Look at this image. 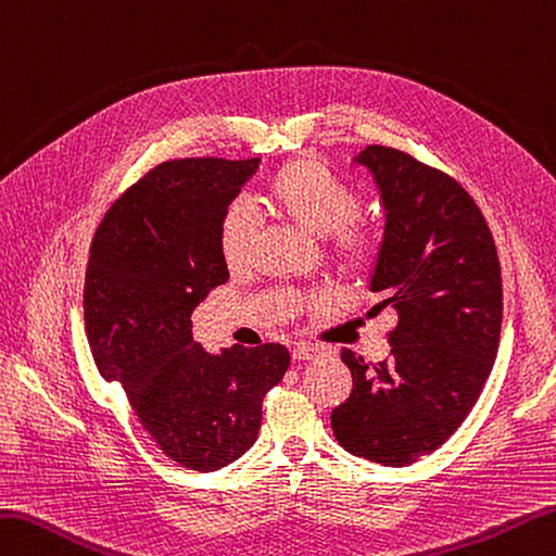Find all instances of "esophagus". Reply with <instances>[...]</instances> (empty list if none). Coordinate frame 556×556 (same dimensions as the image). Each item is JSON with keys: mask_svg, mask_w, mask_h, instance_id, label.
Returning a JSON list of instances; mask_svg holds the SVG:
<instances>
[{"mask_svg": "<svg viewBox=\"0 0 556 556\" xmlns=\"http://www.w3.org/2000/svg\"><path fill=\"white\" fill-rule=\"evenodd\" d=\"M293 362H313V358L323 356V350H318V346H311V344H299L293 346Z\"/></svg>", "mask_w": 556, "mask_h": 556, "instance_id": "esophagus-1", "label": "esophagus"}]
</instances>
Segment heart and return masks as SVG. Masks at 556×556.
<instances>
[{"mask_svg":"<svg viewBox=\"0 0 556 556\" xmlns=\"http://www.w3.org/2000/svg\"><path fill=\"white\" fill-rule=\"evenodd\" d=\"M265 200L277 214L318 238H328L344 267L366 263L374 238L352 224L358 198L350 185L330 173L318 159H296L281 166L265 185ZM255 219L243 202L226 206L219 222V250L228 267L241 265L253 243Z\"/></svg>","mask_w":556,"mask_h":556,"instance_id":"b5f03b06","label":"heart"}]
</instances>
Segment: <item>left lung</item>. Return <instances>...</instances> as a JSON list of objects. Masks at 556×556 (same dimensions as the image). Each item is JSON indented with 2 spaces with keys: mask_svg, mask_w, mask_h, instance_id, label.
I'll return each mask as SVG.
<instances>
[{
  "mask_svg": "<svg viewBox=\"0 0 556 556\" xmlns=\"http://www.w3.org/2000/svg\"><path fill=\"white\" fill-rule=\"evenodd\" d=\"M354 163L383 206L368 279L383 301L371 311L393 308L397 328L376 366L342 350L354 388L330 421L344 451L402 467L448 441L480 397L502 337V267L460 182L390 147H366Z\"/></svg>",
  "mask_w": 556,
  "mask_h": 556,
  "instance_id": "obj_1",
  "label": "left lung"
}]
</instances>
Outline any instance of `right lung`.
<instances>
[{
  "mask_svg": "<svg viewBox=\"0 0 556 556\" xmlns=\"http://www.w3.org/2000/svg\"><path fill=\"white\" fill-rule=\"evenodd\" d=\"M260 159L161 163L98 226L84 285V325L105 380L125 388L159 448L214 472L255 443L263 397L285 378L281 344L206 352L190 315L226 285L219 222Z\"/></svg>",
  "mask_w": 556,
  "mask_h": 556,
  "instance_id": "add662e5",
  "label": "right lung"
}]
</instances>
